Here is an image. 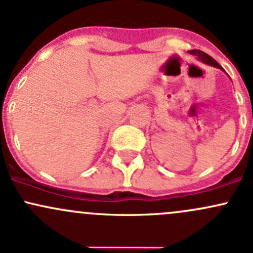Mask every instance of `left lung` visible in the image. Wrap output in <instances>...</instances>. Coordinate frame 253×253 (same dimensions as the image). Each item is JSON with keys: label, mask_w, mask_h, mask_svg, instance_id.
Returning <instances> with one entry per match:
<instances>
[{"label": "left lung", "mask_w": 253, "mask_h": 253, "mask_svg": "<svg viewBox=\"0 0 253 253\" xmlns=\"http://www.w3.org/2000/svg\"><path fill=\"white\" fill-rule=\"evenodd\" d=\"M189 53L193 54V55L197 56V58L199 59L200 61H203L204 64H208V65H210V66H213V67H217V69L223 70V69H222L221 65H219L218 62L214 60L213 58H211L210 55H208V54L204 53V51H202V50H199V49H193V50H189Z\"/></svg>", "instance_id": "obj_1"}]
</instances>
